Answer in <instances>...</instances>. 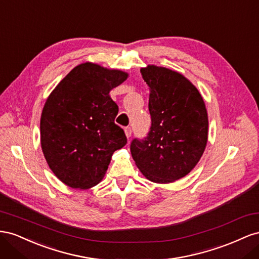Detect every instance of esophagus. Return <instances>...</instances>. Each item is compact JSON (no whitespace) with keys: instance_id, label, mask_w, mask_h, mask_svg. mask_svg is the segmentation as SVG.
<instances>
[{"instance_id":"esophagus-1","label":"esophagus","mask_w":259,"mask_h":259,"mask_svg":"<svg viewBox=\"0 0 259 259\" xmlns=\"http://www.w3.org/2000/svg\"><path fill=\"white\" fill-rule=\"evenodd\" d=\"M131 134H132V131H131V128H129V127H127V128H124V135H125V137H127L128 139L131 137Z\"/></svg>"}]
</instances>
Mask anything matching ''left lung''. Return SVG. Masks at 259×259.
Masks as SVG:
<instances>
[{"mask_svg":"<svg viewBox=\"0 0 259 259\" xmlns=\"http://www.w3.org/2000/svg\"><path fill=\"white\" fill-rule=\"evenodd\" d=\"M140 72L150 89L152 127L145 140L132 141L131 155L147 180L171 183L202 157L208 140L207 109L197 88L182 73L156 65Z\"/></svg>","mask_w":259,"mask_h":259,"instance_id":"left-lung-1","label":"left lung"}]
</instances>
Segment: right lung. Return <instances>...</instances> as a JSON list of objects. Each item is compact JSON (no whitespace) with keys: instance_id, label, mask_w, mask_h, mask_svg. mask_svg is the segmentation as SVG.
<instances>
[{"instance_id":"1","label":"right lung","mask_w":259,"mask_h":259,"mask_svg":"<svg viewBox=\"0 0 259 259\" xmlns=\"http://www.w3.org/2000/svg\"><path fill=\"white\" fill-rule=\"evenodd\" d=\"M129 73L85 62L71 69L50 93L40 119L41 149L50 169L66 186L99 184L115 151L127 144L115 124L118 106L109 92Z\"/></svg>"}]
</instances>
